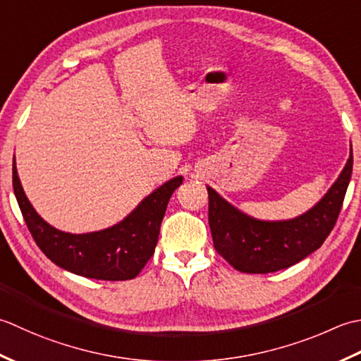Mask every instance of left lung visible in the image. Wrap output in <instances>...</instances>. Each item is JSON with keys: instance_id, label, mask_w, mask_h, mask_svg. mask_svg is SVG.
<instances>
[{"instance_id": "8db88e82", "label": "left lung", "mask_w": 361, "mask_h": 361, "mask_svg": "<svg viewBox=\"0 0 361 361\" xmlns=\"http://www.w3.org/2000/svg\"><path fill=\"white\" fill-rule=\"evenodd\" d=\"M352 165L350 152L327 195L312 210L288 221L267 223L249 218L209 187V224L216 252L235 269L249 274L274 273L305 259L321 247L335 227Z\"/></svg>"}]
</instances>
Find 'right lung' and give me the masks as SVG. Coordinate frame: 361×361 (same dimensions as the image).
<instances>
[{
  "mask_svg": "<svg viewBox=\"0 0 361 361\" xmlns=\"http://www.w3.org/2000/svg\"><path fill=\"white\" fill-rule=\"evenodd\" d=\"M12 183L27 229L51 262L71 273L98 281H128L137 277L152 257L168 201L182 183V178L179 176L164 183L121 223L84 235L57 231L37 215L21 188L16 160Z\"/></svg>",
  "mask_w": 361,
  "mask_h": 361,
  "instance_id": "add662e5",
  "label": "right lung"
}]
</instances>
